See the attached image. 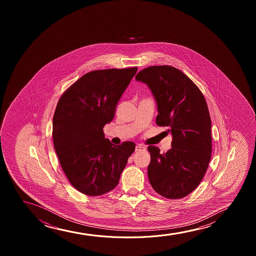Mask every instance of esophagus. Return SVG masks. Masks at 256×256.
Instances as JSON below:
<instances>
[{"label":"esophagus","mask_w":256,"mask_h":256,"mask_svg":"<svg viewBox=\"0 0 256 256\" xmlns=\"http://www.w3.org/2000/svg\"><path fill=\"white\" fill-rule=\"evenodd\" d=\"M146 150V148L142 146V145H137L136 147V152H140V151H145Z\"/></svg>","instance_id":"obj_1"}]
</instances>
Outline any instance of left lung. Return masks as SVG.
Here are the masks:
<instances>
[{
  "instance_id": "1",
  "label": "left lung",
  "mask_w": 256,
  "mask_h": 256,
  "mask_svg": "<svg viewBox=\"0 0 256 256\" xmlns=\"http://www.w3.org/2000/svg\"><path fill=\"white\" fill-rule=\"evenodd\" d=\"M136 80L150 89L158 105L156 124L168 128L172 136V148L166 153L148 147L150 182L166 198H184L200 184L210 162L212 122L206 102L193 81L175 67H148Z\"/></svg>"
}]
</instances>
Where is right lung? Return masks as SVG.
I'll return each mask as SVG.
<instances>
[{"mask_svg": "<svg viewBox=\"0 0 256 256\" xmlns=\"http://www.w3.org/2000/svg\"><path fill=\"white\" fill-rule=\"evenodd\" d=\"M136 72L137 67L92 70L58 102L52 122L55 151L69 182L84 195L100 196L116 188L136 150L133 142L114 145L103 128L114 119Z\"/></svg>", "mask_w": 256, "mask_h": 256, "instance_id": "add662e5", "label": "right lung"}]
</instances>
